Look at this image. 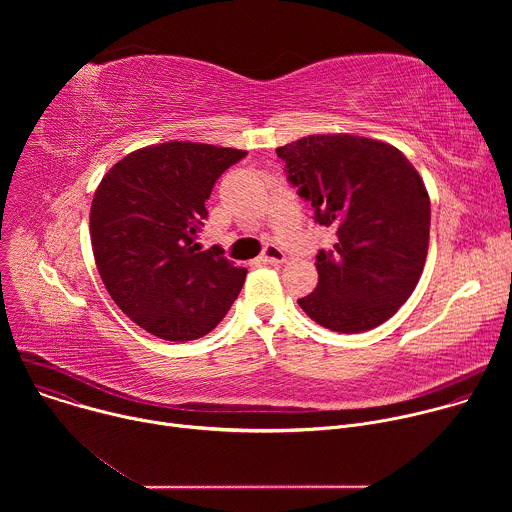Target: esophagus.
I'll return each mask as SVG.
<instances>
[{"label":"esophagus","mask_w":512,"mask_h":512,"mask_svg":"<svg viewBox=\"0 0 512 512\" xmlns=\"http://www.w3.org/2000/svg\"><path fill=\"white\" fill-rule=\"evenodd\" d=\"M263 263H271V265H279V263H283L285 261V253L279 249V247H275V245H267L265 247V251L261 253V257H259Z\"/></svg>","instance_id":"obj_1"}]
</instances>
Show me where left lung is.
<instances>
[{
	"label": "left lung",
	"instance_id": "1",
	"mask_svg": "<svg viewBox=\"0 0 512 512\" xmlns=\"http://www.w3.org/2000/svg\"><path fill=\"white\" fill-rule=\"evenodd\" d=\"M287 180L336 229L316 255L318 285L298 300L320 326L356 334L387 322L423 273L431 208L423 180L393 145L350 133L308 135L275 150Z\"/></svg>",
	"mask_w": 512,
	"mask_h": 512
}]
</instances>
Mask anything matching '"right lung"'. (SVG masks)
<instances>
[{"label": "right lung", "mask_w": 512, "mask_h": 512, "mask_svg": "<svg viewBox=\"0 0 512 512\" xmlns=\"http://www.w3.org/2000/svg\"><path fill=\"white\" fill-rule=\"evenodd\" d=\"M247 152L166 141L119 160L91 204V243L113 302L150 334L186 342L221 322L247 269L200 251L204 202L225 170Z\"/></svg>", "instance_id": "right-lung-1"}]
</instances>
